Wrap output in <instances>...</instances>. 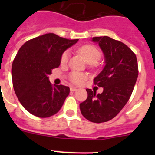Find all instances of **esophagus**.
<instances>
[{"instance_id": "1", "label": "esophagus", "mask_w": 155, "mask_h": 155, "mask_svg": "<svg viewBox=\"0 0 155 155\" xmlns=\"http://www.w3.org/2000/svg\"><path fill=\"white\" fill-rule=\"evenodd\" d=\"M70 89H71V91H77V87H70Z\"/></svg>"}]
</instances>
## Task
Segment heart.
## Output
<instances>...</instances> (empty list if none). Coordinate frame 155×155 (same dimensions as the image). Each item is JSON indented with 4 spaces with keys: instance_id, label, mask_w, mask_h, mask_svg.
Wrapping results in <instances>:
<instances>
[{
    "instance_id": "obj_1",
    "label": "heart",
    "mask_w": 155,
    "mask_h": 155,
    "mask_svg": "<svg viewBox=\"0 0 155 155\" xmlns=\"http://www.w3.org/2000/svg\"><path fill=\"white\" fill-rule=\"evenodd\" d=\"M79 52L88 64H94L100 58L99 50L91 45H84V46H81L79 48ZM69 55L68 51H65L63 53L61 58V61L62 64H65L68 62ZM71 79L75 84H80L82 80L84 79V75L78 72H73L71 75Z\"/></svg>"
}]
</instances>
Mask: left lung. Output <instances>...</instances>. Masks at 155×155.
Returning a JSON list of instances; mask_svg holds the SVG:
<instances>
[{
  "label": "left lung",
  "instance_id": "1",
  "mask_svg": "<svg viewBox=\"0 0 155 155\" xmlns=\"http://www.w3.org/2000/svg\"><path fill=\"white\" fill-rule=\"evenodd\" d=\"M104 55L105 66L94 78V84L103 87L101 94L86 89L87 98L80 104L81 114L93 123L112 120L125 106L138 77L136 55L124 43L109 36L93 37Z\"/></svg>",
  "mask_w": 155,
  "mask_h": 155
}]
</instances>
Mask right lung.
<instances>
[{"label": "right lung", "mask_w": 155, "mask_h": 155, "mask_svg": "<svg viewBox=\"0 0 155 155\" xmlns=\"http://www.w3.org/2000/svg\"><path fill=\"white\" fill-rule=\"evenodd\" d=\"M78 39L47 33L27 41L12 63L15 92L28 113L40 118L58 113L70 93L69 87L52 85L49 75L61 64V55Z\"/></svg>", "instance_id": "right-lung-1"}]
</instances>
